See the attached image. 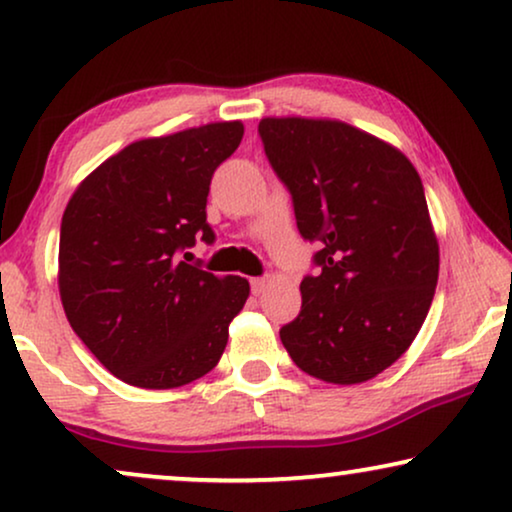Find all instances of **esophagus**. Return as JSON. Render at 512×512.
<instances>
[{"label":"esophagus","instance_id":"esophagus-1","mask_svg":"<svg viewBox=\"0 0 512 512\" xmlns=\"http://www.w3.org/2000/svg\"><path fill=\"white\" fill-rule=\"evenodd\" d=\"M265 286H268V279H263V277L251 279V293H254V296H261V293L265 291Z\"/></svg>","mask_w":512,"mask_h":512}]
</instances>
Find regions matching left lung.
Here are the masks:
<instances>
[{
	"instance_id": "1",
	"label": "left lung",
	"mask_w": 512,
	"mask_h": 512,
	"mask_svg": "<svg viewBox=\"0 0 512 512\" xmlns=\"http://www.w3.org/2000/svg\"><path fill=\"white\" fill-rule=\"evenodd\" d=\"M265 156L293 198L321 272L279 338L303 373L373 380L408 352L438 284V237L415 165L375 135L331 118L268 116Z\"/></svg>"
}]
</instances>
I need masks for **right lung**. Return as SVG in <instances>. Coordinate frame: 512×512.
Segmentation results:
<instances>
[{
    "label": "right lung",
    "mask_w": 512,
    "mask_h": 512,
    "mask_svg": "<svg viewBox=\"0 0 512 512\" xmlns=\"http://www.w3.org/2000/svg\"><path fill=\"white\" fill-rule=\"evenodd\" d=\"M242 135L240 121H221L139 139L90 172L67 202L62 307L95 359L132 387L177 389L207 375L247 303V279L216 277L179 256L195 235L214 242L209 181Z\"/></svg>",
    "instance_id": "right-lung-1"
}]
</instances>
